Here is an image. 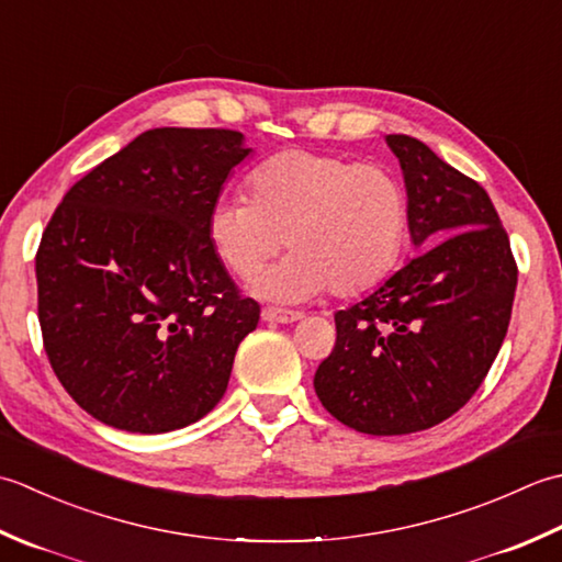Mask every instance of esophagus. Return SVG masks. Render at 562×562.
<instances>
[{"mask_svg":"<svg viewBox=\"0 0 562 562\" xmlns=\"http://www.w3.org/2000/svg\"><path fill=\"white\" fill-rule=\"evenodd\" d=\"M303 317V313L297 311H283V307H265L261 311V319H267V323H297V319Z\"/></svg>","mask_w":562,"mask_h":562,"instance_id":"esophagus-1","label":"esophagus"}]
</instances>
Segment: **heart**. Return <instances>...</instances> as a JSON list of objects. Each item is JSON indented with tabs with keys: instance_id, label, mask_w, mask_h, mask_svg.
I'll return each mask as SVG.
<instances>
[{
	"instance_id": "b5f03b06",
	"label": "heart",
	"mask_w": 562,
	"mask_h": 562,
	"mask_svg": "<svg viewBox=\"0 0 562 562\" xmlns=\"http://www.w3.org/2000/svg\"><path fill=\"white\" fill-rule=\"evenodd\" d=\"M247 191L249 201L213 203L209 239L239 281L255 279L283 245L293 249L257 281L261 295H353L397 265L409 209L403 181L385 165L285 150L251 171Z\"/></svg>"
}]
</instances>
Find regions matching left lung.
Here are the masks:
<instances>
[{
    "label": "left lung",
    "instance_id": "1",
    "mask_svg": "<svg viewBox=\"0 0 562 562\" xmlns=\"http://www.w3.org/2000/svg\"><path fill=\"white\" fill-rule=\"evenodd\" d=\"M385 140L403 167L419 251L335 315V349L313 381L331 417L373 437L429 429L475 395L505 341L519 273L477 181L417 137Z\"/></svg>",
    "mask_w": 562,
    "mask_h": 562
}]
</instances>
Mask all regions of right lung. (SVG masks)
I'll list each match as a JSON object with an SVG mask.
<instances>
[{
    "instance_id": "obj_1",
    "label": "right lung",
    "mask_w": 562,
    "mask_h": 562,
    "mask_svg": "<svg viewBox=\"0 0 562 562\" xmlns=\"http://www.w3.org/2000/svg\"><path fill=\"white\" fill-rule=\"evenodd\" d=\"M227 128H153L70 187L36 251L38 323L57 381L109 427L181 429L221 403L259 323L209 239L249 155Z\"/></svg>"
}]
</instances>
